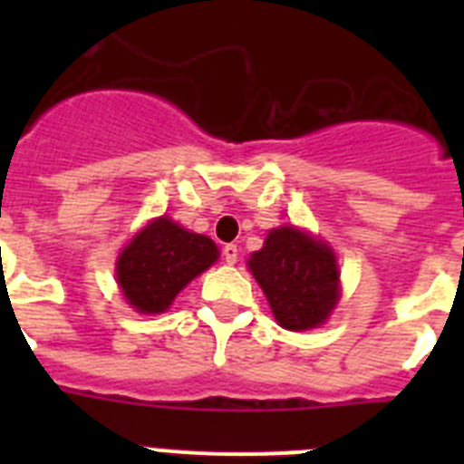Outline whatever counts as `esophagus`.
Segmentation results:
<instances>
[{
	"instance_id": "34e87169",
	"label": "esophagus",
	"mask_w": 464,
	"mask_h": 464,
	"mask_svg": "<svg viewBox=\"0 0 464 464\" xmlns=\"http://www.w3.org/2000/svg\"><path fill=\"white\" fill-rule=\"evenodd\" d=\"M223 257H225V262H227V265H235L237 257H239V248H237L235 244H227L223 248Z\"/></svg>"
}]
</instances>
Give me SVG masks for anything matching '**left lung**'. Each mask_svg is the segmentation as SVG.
Returning <instances> with one entry per match:
<instances>
[{
  "label": "left lung",
  "instance_id": "8db88e82",
  "mask_svg": "<svg viewBox=\"0 0 464 464\" xmlns=\"http://www.w3.org/2000/svg\"><path fill=\"white\" fill-rule=\"evenodd\" d=\"M248 269L285 330L323 325L339 302L337 256L325 241L295 225L272 229L248 260Z\"/></svg>",
  "mask_w": 464,
  "mask_h": 464
}]
</instances>
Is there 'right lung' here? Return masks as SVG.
<instances>
[{
  "label": "right lung",
  "instance_id": "add662e5",
  "mask_svg": "<svg viewBox=\"0 0 464 464\" xmlns=\"http://www.w3.org/2000/svg\"><path fill=\"white\" fill-rule=\"evenodd\" d=\"M218 246L171 218L150 220L125 246L116 278L127 304L139 314H162L195 276L218 260Z\"/></svg>",
  "mask_w": 464,
  "mask_h": 464
}]
</instances>
